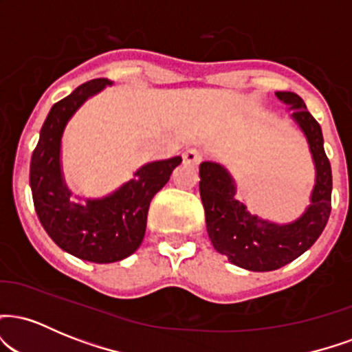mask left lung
Returning a JSON list of instances; mask_svg holds the SVG:
<instances>
[{
    "mask_svg": "<svg viewBox=\"0 0 352 352\" xmlns=\"http://www.w3.org/2000/svg\"><path fill=\"white\" fill-rule=\"evenodd\" d=\"M112 86L109 79L89 80L54 104L39 132L30 167L34 210L43 228L60 250L94 263H114L135 253L144 240L152 197L173 170L172 160H153L100 197L72 192L63 170L64 132L89 99ZM164 175H168L165 181Z\"/></svg>",
    "mask_w": 352,
    "mask_h": 352,
    "instance_id": "8db88e82",
    "label": "left lung"
}]
</instances>
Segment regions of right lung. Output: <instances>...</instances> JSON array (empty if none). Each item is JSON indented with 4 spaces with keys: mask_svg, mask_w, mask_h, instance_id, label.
I'll return each mask as SVG.
<instances>
[{
    "mask_svg": "<svg viewBox=\"0 0 352 352\" xmlns=\"http://www.w3.org/2000/svg\"><path fill=\"white\" fill-rule=\"evenodd\" d=\"M276 98L288 106L289 117L308 142L314 165L309 205L296 220L276 223L253 215L245 201L238 200L236 182L223 164L217 160L200 164V197L212 245L227 254L230 263L250 272H273L301 256L321 235L331 213L333 175L321 127L302 100L292 102L280 92Z\"/></svg>",
    "mask_w": 352,
    "mask_h": 352,
    "instance_id": "obj_1",
    "label": "right lung"
}]
</instances>
